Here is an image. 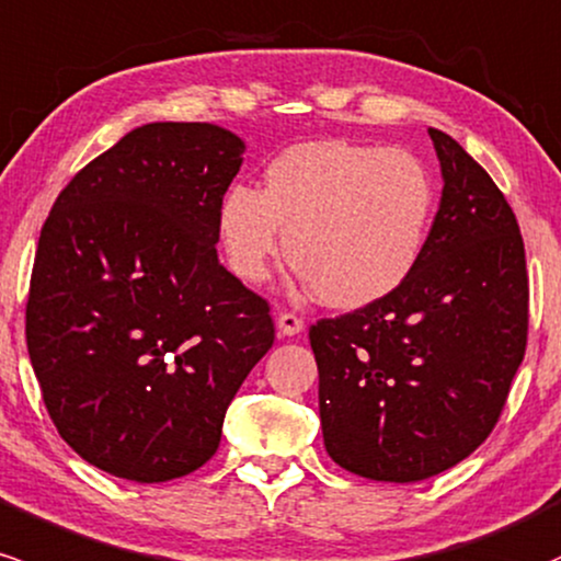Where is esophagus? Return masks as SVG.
<instances>
[{
    "label": "esophagus",
    "mask_w": 561,
    "mask_h": 561,
    "mask_svg": "<svg viewBox=\"0 0 561 561\" xmlns=\"http://www.w3.org/2000/svg\"><path fill=\"white\" fill-rule=\"evenodd\" d=\"M276 328H279L282 335L293 337V335H298V332H304V319L293 311H282L279 317H276Z\"/></svg>",
    "instance_id": "obj_1"
}]
</instances>
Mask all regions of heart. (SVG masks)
Masks as SVG:
<instances>
[{
    "label": "heart",
    "instance_id": "obj_1",
    "mask_svg": "<svg viewBox=\"0 0 561 561\" xmlns=\"http://www.w3.org/2000/svg\"><path fill=\"white\" fill-rule=\"evenodd\" d=\"M434 213L436 181L421 157L324 138L276 153L263 191L242 183L226 191L218 231L242 282H266L287 248L313 295L351 311L389 298L410 279Z\"/></svg>",
    "mask_w": 561,
    "mask_h": 561
}]
</instances>
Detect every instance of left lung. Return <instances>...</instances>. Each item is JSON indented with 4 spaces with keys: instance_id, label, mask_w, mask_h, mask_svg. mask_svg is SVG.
Returning <instances> with one entry per match:
<instances>
[{
    "instance_id": "obj_1",
    "label": "left lung",
    "mask_w": 561,
    "mask_h": 561,
    "mask_svg": "<svg viewBox=\"0 0 561 561\" xmlns=\"http://www.w3.org/2000/svg\"><path fill=\"white\" fill-rule=\"evenodd\" d=\"M428 135L445 188L417 268L389 298L309 330L328 455L375 482H421L469 458L527 346L516 215L458 140Z\"/></svg>"
}]
</instances>
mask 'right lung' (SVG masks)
<instances>
[{"instance_id":"obj_1","label":"right lung","mask_w":561,"mask_h":561,"mask_svg":"<svg viewBox=\"0 0 561 561\" xmlns=\"http://www.w3.org/2000/svg\"><path fill=\"white\" fill-rule=\"evenodd\" d=\"M242 138L151 122L58 194L39 233L26 346L73 453L119 479L186 477L274 346L268 304L218 261V210Z\"/></svg>"}]
</instances>
